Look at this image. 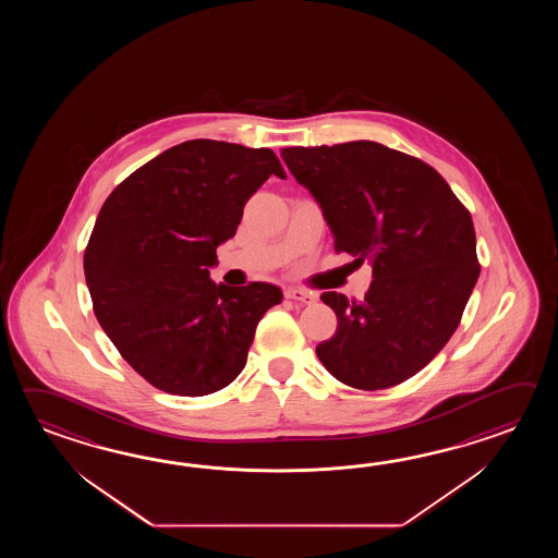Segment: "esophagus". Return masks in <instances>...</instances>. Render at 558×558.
Returning a JSON list of instances; mask_svg holds the SVG:
<instances>
[{"instance_id":"1","label":"esophagus","mask_w":558,"mask_h":558,"mask_svg":"<svg viewBox=\"0 0 558 558\" xmlns=\"http://www.w3.org/2000/svg\"><path fill=\"white\" fill-rule=\"evenodd\" d=\"M284 296H287V299H293V301H299V303H303V305H311V303H315V299H317L311 291L293 289V287L284 291Z\"/></svg>"}]
</instances>
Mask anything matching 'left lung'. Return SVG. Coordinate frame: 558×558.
I'll list each match as a JSON object with an SVG mask.
<instances>
[{"instance_id":"left-lung-1","label":"left lung","mask_w":558,"mask_h":558,"mask_svg":"<svg viewBox=\"0 0 558 558\" xmlns=\"http://www.w3.org/2000/svg\"><path fill=\"white\" fill-rule=\"evenodd\" d=\"M281 157L319 203L335 251L373 267L363 301L320 295L337 315L320 363L363 391L411 379L457 331L481 274L471 214L433 167L380 143L284 147Z\"/></svg>"}]
</instances>
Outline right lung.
<instances>
[{"label":"right lung","mask_w":558,"mask_h":558,"mask_svg":"<svg viewBox=\"0 0 558 558\" xmlns=\"http://www.w3.org/2000/svg\"><path fill=\"white\" fill-rule=\"evenodd\" d=\"M277 155L191 140L133 171L107 197L85 247L95 317L121 356L159 391L203 397L245 367L279 287L214 283L217 247L233 238Z\"/></svg>","instance_id":"obj_1"}]
</instances>
